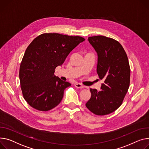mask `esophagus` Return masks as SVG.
<instances>
[{"instance_id":"34e87169","label":"esophagus","mask_w":149,"mask_h":149,"mask_svg":"<svg viewBox=\"0 0 149 149\" xmlns=\"http://www.w3.org/2000/svg\"><path fill=\"white\" fill-rule=\"evenodd\" d=\"M74 86H75V87L78 88H81L84 87V86L83 85H82V84H80V83H75Z\"/></svg>"}]
</instances>
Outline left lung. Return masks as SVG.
Wrapping results in <instances>:
<instances>
[{"instance_id": "8db88e82", "label": "left lung", "mask_w": 149, "mask_h": 149, "mask_svg": "<svg viewBox=\"0 0 149 149\" xmlns=\"http://www.w3.org/2000/svg\"><path fill=\"white\" fill-rule=\"evenodd\" d=\"M97 54L96 72L104 83L101 91L90 88L91 97L86 107L96 115L110 114L119 107L130 84L131 69L127 56L122 45L104 36L88 38Z\"/></svg>"}]
</instances>
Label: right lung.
Returning a JSON list of instances; mask_svg holds the SVG:
<instances>
[{
  "label": "right lung",
  "instance_id": "1",
  "mask_svg": "<svg viewBox=\"0 0 149 149\" xmlns=\"http://www.w3.org/2000/svg\"><path fill=\"white\" fill-rule=\"evenodd\" d=\"M85 40L57 33H43L27 47L19 67V78L26 102L39 111H47L61 102L65 89L71 84L54 75L70 52Z\"/></svg>",
  "mask_w": 149,
  "mask_h": 149
}]
</instances>
